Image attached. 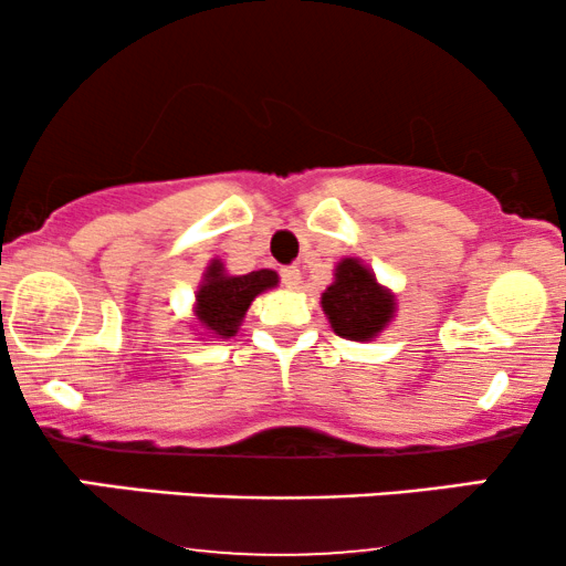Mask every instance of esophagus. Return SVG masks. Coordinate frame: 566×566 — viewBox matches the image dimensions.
<instances>
[{
    "instance_id": "esophagus-1",
    "label": "esophagus",
    "mask_w": 566,
    "mask_h": 566,
    "mask_svg": "<svg viewBox=\"0 0 566 566\" xmlns=\"http://www.w3.org/2000/svg\"><path fill=\"white\" fill-rule=\"evenodd\" d=\"M282 284L284 287H290V290H295L297 284H301V269H297V265H287V269H282Z\"/></svg>"
}]
</instances>
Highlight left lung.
<instances>
[{
    "label": "left lung",
    "mask_w": 566,
    "mask_h": 566,
    "mask_svg": "<svg viewBox=\"0 0 566 566\" xmlns=\"http://www.w3.org/2000/svg\"><path fill=\"white\" fill-rule=\"evenodd\" d=\"M329 324L348 340H369L394 316V295L375 282L373 271L354 258L337 263L335 282L322 295Z\"/></svg>",
    "instance_id": "left-lung-1"
}]
</instances>
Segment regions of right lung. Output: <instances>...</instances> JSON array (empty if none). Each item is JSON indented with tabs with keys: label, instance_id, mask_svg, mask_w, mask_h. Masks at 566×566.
Here are the masks:
<instances>
[{
	"label": "right lung",
	"instance_id": "obj_1",
	"mask_svg": "<svg viewBox=\"0 0 566 566\" xmlns=\"http://www.w3.org/2000/svg\"><path fill=\"white\" fill-rule=\"evenodd\" d=\"M279 282L276 271L261 269L244 276H226L218 261L207 269L205 284L197 292V316L201 327L218 337H231L239 329V322L263 290Z\"/></svg>",
	"mask_w": 566,
	"mask_h": 566
}]
</instances>
